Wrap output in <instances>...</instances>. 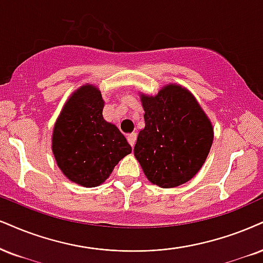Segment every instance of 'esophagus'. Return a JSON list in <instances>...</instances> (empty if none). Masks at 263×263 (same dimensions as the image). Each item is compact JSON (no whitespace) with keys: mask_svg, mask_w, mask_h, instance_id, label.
I'll return each instance as SVG.
<instances>
[{"mask_svg":"<svg viewBox=\"0 0 263 263\" xmlns=\"http://www.w3.org/2000/svg\"><path fill=\"white\" fill-rule=\"evenodd\" d=\"M126 139H128L129 145L133 147L135 145V141H137V133H132V134H129L128 137H126Z\"/></svg>","mask_w":263,"mask_h":263,"instance_id":"1","label":"esophagus"}]
</instances>
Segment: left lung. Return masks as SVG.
Wrapping results in <instances>:
<instances>
[{
    "label": "left lung",
    "mask_w": 263,
    "mask_h": 263,
    "mask_svg": "<svg viewBox=\"0 0 263 263\" xmlns=\"http://www.w3.org/2000/svg\"><path fill=\"white\" fill-rule=\"evenodd\" d=\"M145 128L134 155L145 176L161 187L190 180L205 163L213 141L212 124L187 90L167 85L156 96L141 95Z\"/></svg>",
    "instance_id": "left-lung-1"
}]
</instances>
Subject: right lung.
Returning <instances> with one entry per match:
<instances>
[{
	"mask_svg": "<svg viewBox=\"0 0 263 263\" xmlns=\"http://www.w3.org/2000/svg\"><path fill=\"white\" fill-rule=\"evenodd\" d=\"M101 92L82 86L68 100L54 124L52 151L68 179L86 187L103 183L130 145L116 125L102 117Z\"/></svg>",
	"mask_w": 263,
	"mask_h": 263,
	"instance_id": "add662e5",
	"label": "right lung"
}]
</instances>
